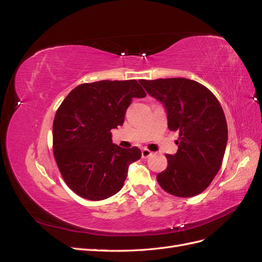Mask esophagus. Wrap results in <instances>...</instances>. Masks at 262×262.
<instances>
[{
	"label": "esophagus",
	"mask_w": 262,
	"mask_h": 262,
	"mask_svg": "<svg viewBox=\"0 0 262 262\" xmlns=\"http://www.w3.org/2000/svg\"><path fill=\"white\" fill-rule=\"evenodd\" d=\"M150 155H152V152H150L149 149H147V148H143V149H142V157H143V158H147V157H149Z\"/></svg>",
	"instance_id": "34e87169"
}]
</instances>
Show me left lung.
I'll return each instance as SVG.
<instances>
[{
    "mask_svg": "<svg viewBox=\"0 0 262 262\" xmlns=\"http://www.w3.org/2000/svg\"><path fill=\"white\" fill-rule=\"evenodd\" d=\"M140 83L164 104L168 129L179 132L177 153L166 154L167 168L156 176L157 182L175 196L201 193L219 172L227 143V123L217 98L204 85L188 78Z\"/></svg>",
    "mask_w": 262,
    "mask_h": 262,
    "instance_id": "obj_1",
    "label": "left lung"
}]
</instances>
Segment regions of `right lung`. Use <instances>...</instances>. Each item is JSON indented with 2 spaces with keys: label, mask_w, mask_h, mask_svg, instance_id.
<instances>
[{
  "label": "right lung",
  "mask_w": 262,
  "mask_h": 262,
  "mask_svg": "<svg viewBox=\"0 0 262 262\" xmlns=\"http://www.w3.org/2000/svg\"><path fill=\"white\" fill-rule=\"evenodd\" d=\"M145 96L136 80L99 81L76 86L62 101L52 126L53 155L77 195L99 201L122 188L128 166L140 160L141 150L113 144L110 130L122 125L132 98Z\"/></svg>",
  "instance_id": "1"
}]
</instances>
